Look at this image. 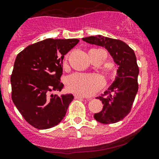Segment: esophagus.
<instances>
[{
  "mask_svg": "<svg viewBox=\"0 0 159 159\" xmlns=\"http://www.w3.org/2000/svg\"><path fill=\"white\" fill-rule=\"evenodd\" d=\"M74 97L76 98H85L84 96H83V95H79V94H75Z\"/></svg>",
  "mask_w": 159,
  "mask_h": 159,
  "instance_id": "obj_1",
  "label": "esophagus"
}]
</instances>
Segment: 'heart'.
<instances>
[{
    "mask_svg": "<svg viewBox=\"0 0 159 159\" xmlns=\"http://www.w3.org/2000/svg\"><path fill=\"white\" fill-rule=\"evenodd\" d=\"M103 78L98 74L73 73L66 80L70 91L83 95H91L104 86Z\"/></svg>",
    "mask_w": 159,
    "mask_h": 159,
    "instance_id": "heart-1",
    "label": "heart"
}]
</instances>
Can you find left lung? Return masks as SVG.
Returning <instances> with one entry per match:
<instances>
[{
	"label": "left lung",
	"instance_id": "left-lung-1",
	"mask_svg": "<svg viewBox=\"0 0 159 159\" xmlns=\"http://www.w3.org/2000/svg\"><path fill=\"white\" fill-rule=\"evenodd\" d=\"M91 45L105 47L118 66L113 83L105 91V97L99 96L103 109L94 114V118L102 124H114L124 118L130 111L138 92L139 70L136 54L125 42L101 35L83 38Z\"/></svg>",
	"mask_w": 159,
	"mask_h": 159
}]
</instances>
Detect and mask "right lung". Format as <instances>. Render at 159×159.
<instances>
[{
	"label": "right lung",
	"instance_id": "1",
	"mask_svg": "<svg viewBox=\"0 0 159 159\" xmlns=\"http://www.w3.org/2000/svg\"><path fill=\"white\" fill-rule=\"evenodd\" d=\"M79 42L77 39H47L29 45L16 56L11 76L12 100L32 127L49 129L65 117L73 95L49 96V93L64 88L60 81L63 60Z\"/></svg>",
	"mask_w": 159,
	"mask_h": 159
}]
</instances>
